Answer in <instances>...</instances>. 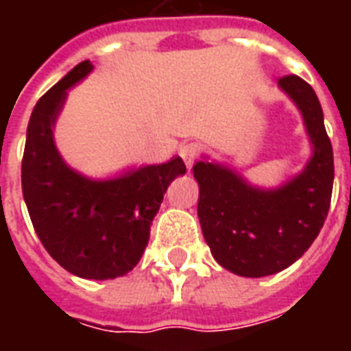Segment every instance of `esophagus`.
I'll list each match as a JSON object with an SVG mask.
<instances>
[{
    "mask_svg": "<svg viewBox=\"0 0 351 351\" xmlns=\"http://www.w3.org/2000/svg\"><path fill=\"white\" fill-rule=\"evenodd\" d=\"M199 154H201V148H199V145H195V143L184 145L182 148H180V158H182L184 163H186L188 167H191V165H193V161L197 160Z\"/></svg>",
    "mask_w": 351,
    "mask_h": 351,
    "instance_id": "34e87169",
    "label": "esophagus"
}]
</instances>
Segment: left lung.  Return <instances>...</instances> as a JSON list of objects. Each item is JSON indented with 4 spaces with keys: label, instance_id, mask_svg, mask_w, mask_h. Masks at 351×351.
<instances>
[{
    "label": "left lung",
    "instance_id": "left-lung-1",
    "mask_svg": "<svg viewBox=\"0 0 351 351\" xmlns=\"http://www.w3.org/2000/svg\"><path fill=\"white\" fill-rule=\"evenodd\" d=\"M301 108L314 154L278 190H258L220 165L197 161V214L214 259L239 276L261 278L295 263L324 228L332 193V146L316 92L297 75L278 79Z\"/></svg>",
    "mask_w": 351,
    "mask_h": 351
}]
</instances>
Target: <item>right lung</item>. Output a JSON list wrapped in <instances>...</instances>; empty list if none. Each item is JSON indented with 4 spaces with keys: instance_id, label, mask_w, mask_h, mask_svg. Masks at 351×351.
Masks as SVG:
<instances>
[{
    "instance_id": "1",
    "label": "right lung",
    "mask_w": 351,
    "mask_h": 351,
    "mask_svg": "<svg viewBox=\"0 0 351 351\" xmlns=\"http://www.w3.org/2000/svg\"><path fill=\"white\" fill-rule=\"evenodd\" d=\"M80 62L37 101L27 123L22 193L34 229L52 258L75 276L108 280L130 272L145 252L163 193L186 173L182 158L122 178L93 182L60 158L52 128L67 88L92 71Z\"/></svg>"
}]
</instances>
